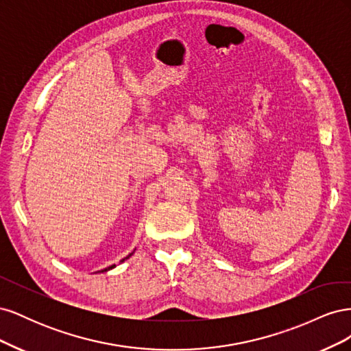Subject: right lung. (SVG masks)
I'll return each instance as SVG.
<instances>
[{"instance_id": "1", "label": "right lung", "mask_w": 351, "mask_h": 351, "mask_svg": "<svg viewBox=\"0 0 351 351\" xmlns=\"http://www.w3.org/2000/svg\"><path fill=\"white\" fill-rule=\"evenodd\" d=\"M132 254H133V252H132V253H130V254H129V256H127V258H125V259H129V258H130V256H132ZM123 261H124V259H123ZM114 267H115V265H112V267H108V268H105V269H102V272H105V271H110V269H112V268H114Z\"/></svg>"}]
</instances>
